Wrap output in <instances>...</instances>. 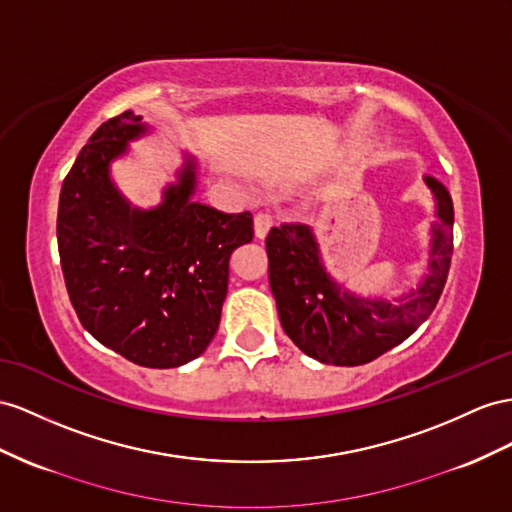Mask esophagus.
<instances>
[{
	"label": "esophagus",
	"mask_w": 512,
	"mask_h": 512,
	"mask_svg": "<svg viewBox=\"0 0 512 512\" xmlns=\"http://www.w3.org/2000/svg\"><path fill=\"white\" fill-rule=\"evenodd\" d=\"M274 225V220H272V216L268 214V212H259V214H255V235L259 240H264L266 235H268V231H270V227Z\"/></svg>",
	"instance_id": "esophagus-1"
}]
</instances>
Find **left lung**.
Masks as SVG:
<instances>
[{
  "mask_svg": "<svg viewBox=\"0 0 512 512\" xmlns=\"http://www.w3.org/2000/svg\"><path fill=\"white\" fill-rule=\"evenodd\" d=\"M424 181L435 194L439 218L430 231L428 274L400 298H363L333 281L307 225L285 222L270 229V290L283 331L305 355L346 368L370 363L413 335L437 307L450 272L454 207L443 183L435 177Z\"/></svg>",
  "mask_w": 512,
  "mask_h": 512,
  "instance_id": "1",
  "label": "left lung"
}]
</instances>
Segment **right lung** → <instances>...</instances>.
<instances>
[{"label": "right lung", "mask_w": 512, "mask_h": 512, "mask_svg": "<svg viewBox=\"0 0 512 512\" xmlns=\"http://www.w3.org/2000/svg\"><path fill=\"white\" fill-rule=\"evenodd\" d=\"M131 110L103 123L64 177L58 253L71 305L103 346L142 368H179L212 342L229 285V259L253 240V216L192 201L196 164L153 209L131 207L110 162L147 134Z\"/></svg>", "instance_id": "add662e5"}]
</instances>
